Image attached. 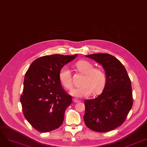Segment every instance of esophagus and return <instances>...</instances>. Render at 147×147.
Here are the masks:
<instances>
[{"instance_id": "obj_1", "label": "esophagus", "mask_w": 147, "mask_h": 147, "mask_svg": "<svg viewBox=\"0 0 147 147\" xmlns=\"http://www.w3.org/2000/svg\"><path fill=\"white\" fill-rule=\"evenodd\" d=\"M73 102H76V103L79 102H80V100H79V99H76V98H73Z\"/></svg>"}]
</instances>
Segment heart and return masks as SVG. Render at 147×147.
Here are the masks:
<instances>
[{
  "instance_id": "1",
  "label": "heart",
  "mask_w": 147,
  "mask_h": 147,
  "mask_svg": "<svg viewBox=\"0 0 147 147\" xmlns=\"http://www.w3.org/2000/svg\"><path fill=\"white\" fill-rule=\"evenodd\" d=\"M75 66L79 72L85 74V77L82 82L83 85L73 88L71 90L69 94L77 97H85L89 96L92 93L94 94L102 93L107 82L104 71L100 68H94L93 64L86 61H78ZM59 78L60 82L65 88H72L71 74L68 67H64L61 69Z\"/></svg>"
}]
</instances>
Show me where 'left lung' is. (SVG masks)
<instances>
[{"mask_svg":"<svg viewBox=\"0 0 147 147\" xmlns=\"http://www.w3.org/2000/svg\"><path fill=\"white\" fill-rule=\"evenodd\" d=\"M85 56L102 65L107 82L99 96L85 100L84 120L94 131L108 132L121 125L132 107L131 80L125 68L115 56L106 53Z\"/></svg>","mask_w":147,"mask_h":147,"instance_id":"1","label":"left lung"}]
</instances>
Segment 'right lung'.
<instances>
[{
  "instance_id": "right-lung-1",
  "label": "right lung",
  "mask_w": 147,
  "mask_h": 147,
  "mask_svg": "<svg viewBox=\"0 0 147 147\" xmlns=\"http://www.w3.org/2000/svg\"><path fill=\"white\" fill-rule=\"evenodd\" d=\"M77 56H43L32 62L26 72L20 102L25 117L37 131L49 132L62 124L72 97L62 88L59 75Z\"/></svg>"
}]
</instances>
